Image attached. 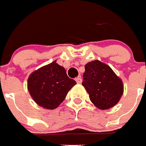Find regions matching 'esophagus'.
Instances as JSON below:
<instances>
[{"label": "esophagus", "mask_w": 146, "mask_h": 146, "mask_svg": "<svg viewBox=\"0 0 146 146\" xmlns=\"http://www.w3.org/2000/svg\"><path fill=\"white\" fill-rule=\"evenodd\" d=\"M75 80H76L77 84H81V83H82V78H81L80 77L77 78L75 79Z\"/></svg>", "instance_id": "obj_1"}]
</instances>
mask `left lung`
<instances>
[{
	"label": "left lung",
	"instance_id": "1",
	"mask_svg": "<svg viewBox=\"0 0 146 146\" xmlns=\"http://www.w3.org/2000/svg\"><path fill=\"white\" fill-rule=\"evenodd\" d=\"M82 85L90 100L98 108L106 110L119 102L123 93V82L108 65L99 60L85 65Z\"/></svg>",
	"mask_w": 146,
	"mask_h": 146
}]
</instances>
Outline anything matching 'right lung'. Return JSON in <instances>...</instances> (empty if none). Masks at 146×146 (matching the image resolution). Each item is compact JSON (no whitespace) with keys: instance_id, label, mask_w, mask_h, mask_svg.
<instances>
[{"instance_id":"add662e5","label":"right lung","mask_w":146,"mask_h":146,"mask_svg":"<svg viewBox=\"0 0 146 146\" xmlns=\"http://www.w3.org/2000/svg\"><path fill=\"white\" fill-rule=\"evenodd\" d=\"M76 84L69 78L66 69L56 60L31 73L28 79V90L34 101L46 109L57 108L66 99L68 92Z\"/></svg>"}]
</instances>
